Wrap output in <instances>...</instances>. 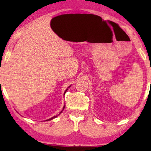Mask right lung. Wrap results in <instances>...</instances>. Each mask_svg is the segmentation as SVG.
<instances>
[{
  "instance_id": "add662e5",
  "label": "right lung",
  "mask_w": 151,
  "mask_h": 151,
  "mask_svg": "<svg viewBox=\"0 0 151 151\" xmlns=\"http://www.w3.org/2000/svg\"><path fill=\"white\" fill-rule=\"evenodd\" d=\"M70 86H68V88H69V87H70ZM68 88H67V89H66V90L65 91V93H64V94H65V93H66V91H67V90H68ZM65 105H64V106H63V110H62V111H61V112H60V114L61 113V112H63V110H64V109H65ZM57 116H53V117H52V118H50V119H47V120H46V121H50V120H52V119H55V118H56V117H57Z\"/></svg>"
}]
</instances>
